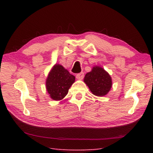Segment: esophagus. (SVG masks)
<instances>
[{
  "mask_svg": "<svg viewBox=\"0 0 153 153\" xmlns=\"http://www.w3.org/2000/svg\"><path fill=\"white\" fill-rule=\"evenodd\" d=\"M76 78L77 79H79V80L82 79L83 78H84V73H82H82L77 74L76 75Z\"/></svg>",
  "mask_w": 153,
  "mask_h": 153,
  "instance_id": "34e87169",
  "label": "esophagus"
}]
</instances>
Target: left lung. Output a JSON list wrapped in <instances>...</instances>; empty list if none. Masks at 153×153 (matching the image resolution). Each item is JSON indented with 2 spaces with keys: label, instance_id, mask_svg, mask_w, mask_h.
<instances>
[{
  "label": "left lung",
  "instance_id": "8db88e82",
  "mask_svg": "<svg viewBox=\"0 0 153 153\" xmlns=\"http://www.w3.org/2000/svg\"><path fill=\"white\" fill-rule=\"evenodd\" d=\"M84 82L92 94L97 97L107 95L112 87V79L107 71L100 66H94L86 74Z\"/></svg>",
  "mask_w": 153,
  "mask_h": 153
}]
</instances>
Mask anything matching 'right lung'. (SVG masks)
I'll return each mask as SVG.
<instances>
[{"mask_svg":"<svg viewBox=\"0 0 153 153\" xmlns=\"http://www.w3.org/2000/svg\"><path fill=\"white\" fill-rule=\"evenodd\" d=\"M75 80L74 76L61 65L56 63L52 67L46 79V91L53 100H61L67 94Z\"/></svg>","mask_w":153,"mask_h":153,"instance_id":"obj_1","label":"right lung"}]
</instances>
